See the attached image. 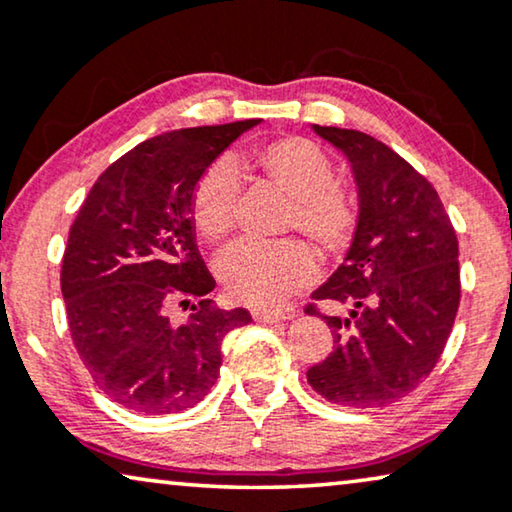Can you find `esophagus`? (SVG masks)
Wrapping results in <instances>:
<instances>
[{"label": "esophagus", "mask_w": 512, "mask_h": 512, "mask_svg": "<svg viewBox=\"0 0 512 512\" xmlns=\"http://www.w3.org/2000/svg\"><path fill=\"white\" fill-rule=\"evenodd\" d=\"M253 320L255 322H283L285 315L283 313H273V311H262V308H255L253 311Z\"/></svg>", "instance_id": "obj_1"}]
</instances>
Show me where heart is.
<instances>
[{"instance_id": "heart-1", "label": "heart", "mask_w": 512, "mask_h": 512, "mask_svg": "<svg viewBox=\"0 0 512 512\" xmlns=\"http://www.w3.org/2000/svg\"><path fill=\"white\" fill-rule=\"evenodd\" d=\"M259 178L292 199L287 227L297 229L320 253L331 255L348 246L355 229V206L348 192L334 183V167L315 143L285 136L259 146L243 162ZM241 174L234 160L220 157L201 171L190 194V215L197 232L208 241L229 234L236 220ZM220 285L239 304L278 306L311 283L313 255L299 243H253L229 246L215 262Z\"/></svg>"}]
</instances>
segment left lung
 <instances>
[{"label": "left lung", "mask_w": 512, "mask_h": 512, "mask_svg": "<svg viewBox=\"0 0 512 512\" xmlns=\"http://www.w3.org/2000/svg\"><path fill=\"white\" fill-rule=\"evenodd\" d=\"M311 129L348 162L359 213L341 266L311 294L348 315H322L336 345L306 378L338 406L380 408L413 392L448 343L459 306L457 234L431 183L383 141Z\"/></svg>", "instance_id": "obj_1"}]
</instances>
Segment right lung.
<instances>
[{"mask_svg": "<svg viewBox=\"0 0 512 512\" xmlns=\"http://www.w3.org/2000/svg\"><path fill=\"white\" fill-rule=\"evenodd\" d=\"M262 120L190 127L139 143L113 162L83 201L62 259L71 338L106 397L146 415L199 403L220 373V345L250 322L246 308L220 311L197 250L190 194L243 132ZM200 299L183 326L171 300Z\"/></svg>", "mask_w": 512, "mask_h": 512, "instance_id": "right-lung-1", "label": "right lung"}]
</instances>
